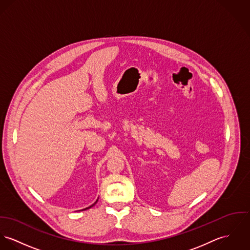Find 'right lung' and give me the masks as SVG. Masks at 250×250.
<instances>
[{
	"label": "right lung",
	"instance_id": "right-lung-1",
	"mask_svg": "<svg viewBox=\"0 0 250 250\" xmlns=\"http://www.w3.org/2000/svg\"><path fill=\"white\" fill-rule=\"evenodd\" d=\"M95 204H96V202H95ZM95 204H93V205H91V206H93V205H95ZM91 206L88 207V208H85V209H89V208H91ZM85 209H83V210H85Z\"/></svg>",
	"mask_w": 250,
	"mask_h": 250
}]
</instances>
